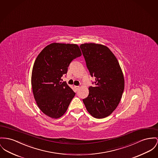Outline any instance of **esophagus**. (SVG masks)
<instances>
[{
    "label": "esophagus",
    "instance_id": "esophagus-1",
    "mask_svg": "<svg viewBox=\"0 0 158 158\" xmlns=\"http://www.w3.org/2000/svg\"><path fill=\"white\" fill-rule=\"evenodd\" d=\"M75 88L77 90H78L80 89V86H75Z\"/></svg>",
    "mask_w": 158,
    "mask_h": 158
}]
</instances>
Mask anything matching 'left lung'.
<instances>
[{"instance_id":"obj_1","label":"left lung","mask_w":158,"mask_h":158,"mask_svg":"<svg viewBox=\"0 0 158 158\" xmlns=\"http://www.w3.org/2000/svg\"><path fill=\"white\" fill-rule=\"evenodd\" d=\"M80 47L90 74L95 77V86L89 87V95L83 101L94 117L105 118L116 110L122 98L125 87L123 72L106 46L85 43Z\"/></svg>"}]
</instances>
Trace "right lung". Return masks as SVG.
Instances as JSON below:
<instances>
[{
	"mask_svg": "<svg viewBox=\"0 0 158 158\" xmlns=\"http://www.w3.org/2000/svg\"><path fill=\"white\" fill-rule=\"evenodd\" d=\"M81 54L77 44L54 42L37 56L32 69V92L45 115L58 118L66 111L75 93L65 81H60L61 78L71 62Z\"/></svg>",
	"mask_w": 158,
	"mask_h": 158,
	"instance_id": "1",
	"label": "right lung"
}]
</instances>
